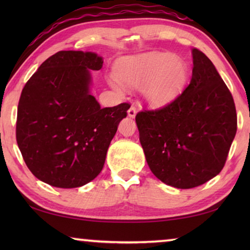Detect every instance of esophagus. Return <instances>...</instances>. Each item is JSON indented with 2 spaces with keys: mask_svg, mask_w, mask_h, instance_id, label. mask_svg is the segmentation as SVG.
Here are the masks:
<instances>
[{
  "mask_svg": "<svg viewBox=\"0 0 250 250\" xmlns=\"http://www.w3.org/2000/svg\"><path fill=\"white\" fill-rule=\"evenodd\" d=\"M135 115H137V108H135L134 105H131L128 110V116L131 118H134Z\"/></svg>",
  "mask_w": 250,
  "mask_h": 250,
  "instance_id": "esophagus-1",
  "label": "esophagus"
}]
</instances>
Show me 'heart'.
<instances>
[{"label":"heart","mask_w":250,"mask_h":250,"mask_svg":"<svg viewBox=\"0 0 250 250\" xmlns=\"http://www.w3.org/2000/svg\"><path fill=\"white\" fill-rule=\"evenodd\" d=\"M118 77L131 87L143 86L142 95L153 107L170 104L184 90L188 69L183 61L167 53H147L124 57L116 65ZM109 83L122 91L120 80L111 76Z\"/></svg>","instance_id":"heart-1"}]
</instances>
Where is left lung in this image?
Segmentation results:
<instances>
[{
	"mask_svg": "<svg viewBox=\"0 0 250 250\" xmlns=\"http://www.w3.org/2000/svg\"><path fill=\"white\" fill-rule=\"evenodd\" d=\"M192 79L172 103L135 116L146 162L160 181L192 188L223 170L237 131L232 96L209 58L193 48Z\"/></svg>",
	"mask_w": 250,
	"mask_h": 250,
	"instance_id": "8db88e82",
	"label": "left lung"
}]
</instances>
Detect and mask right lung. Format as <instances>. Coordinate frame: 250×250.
<instances>
[{"instance_id":"1","label":"right lung","mask_w":250,"mask_h":250,"mask_svg":"<svg viewBox=\"0 0 250 250\" xmlns=\"http://www.w3.org/2000/svg\"><path fill=\"white\" fill-rule=\"evenodd\" d=\"M95 53L61 50L46 59L25 84L18 107L16 141L34 175L55 188L89 183L105 155L129 104L101 108L89 92Z\"/></svg>"}]
</instances>
